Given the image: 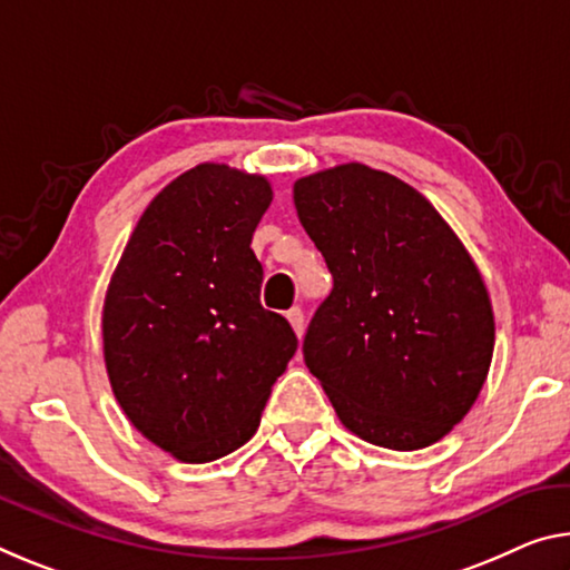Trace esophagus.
<instances>
[{
    "label": "esophagus",
    "mask_w": 570,
    "mask_h": 570,
    "mask_svg": "<svg viewBox=\"0 0 570 570\" xmlns=\"http://www.w3.org/2000/svg\"><path fill=\"white\" fill-rule=\"evenodd\" d=\"M286 320L294 327V332L302 337V334H304V312H302V306H292V309L286 312Z\"/></svg>",
    "instance_id": "esophagus-1"
}]
</instances>
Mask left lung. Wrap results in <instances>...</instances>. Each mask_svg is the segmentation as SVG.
<instances>
[{
    "instance_id": "1",
    "label": "left lung",
    "mask_w": 570,
    "mask_h": 570,
    "mask_svg": "<svg viewBox=\"0 0 570 570\" xmlns=\"http://www.w3.org/2000/svg\"><path fill=\"white\" fill-rule=\"evenodd\" d=\"M294 205L334 278L302 350L340 421L395 451L444 439L494 350L472 256L426 197L357 161L302 177Z\"/></svg>"
}]
</instances>
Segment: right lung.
I'll return each instance as SVG.
<instances>
[{
    "mask_svg": "<svg viewBox=\"0 0 570 570\" xmlns=\"http://www.w3.org/2000/svg\"><path fill=\"white\" fill-rule=\"evenodd\" d=\"M271 197L266 177L197 165L149 203L108 284L114 395L179 462L205 464L246 444L299 345L258 299L264 268L250 238Z\"/></svg>",
    "mask_w": 570,
    "mask_h": 570,
    "instance_id": "1",
    "label": "right lung"
}]
</instances>
